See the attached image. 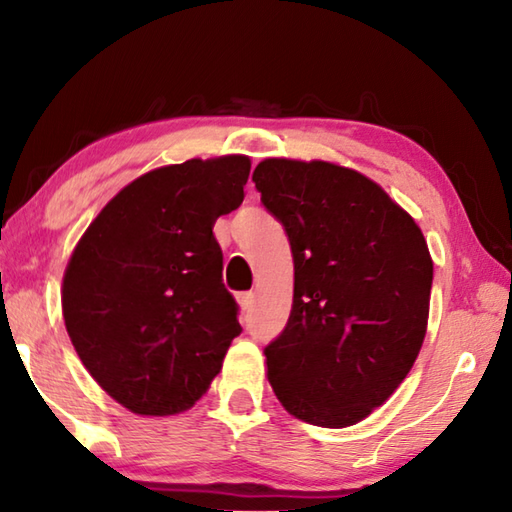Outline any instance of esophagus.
Masks as SVG:
<instances>
[{
	"label": "esophagus",
	"mask_w": 512,
	"mask_h": 512,
	"mask_svg": "<svg viewBox=\"0 0 512 512\" xmlns=\"http://www.w3.org/2000/svg\"><path fill=\"white\" fill-rule=\"evenodd\" d=\"M239 304H242L244 310H250L255 304V293H242L239 295Z\"/></svg>",
	"instance_id": "obj_1"
}]
</instances>
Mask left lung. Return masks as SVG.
Wrapping results in <instances>:
<instances>
[{
    "label": "left lung",
    "mask_w": 512,
    "mask_h": 512,
    "mask_svg": "<svg viewBox=\"0 0 512 512\" xmlns=\"http://www.w3.org/2000/svg\"><path fill=\"white\" fill-rule=\"evenodd\" d=\"M253 182L295 264L288 324L264 348L268 382L302 422L353 426L395 393L424 344L426 239L357 170L273 157L257 164Z\"/></svg>",
    "instance_id": "8db88e82"
}]
</instances>
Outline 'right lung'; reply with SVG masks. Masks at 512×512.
I'll return each mask as SVG.
<instances>
[{"mask_svg": "<svg viewBox=\"0 0 512 512\" xmlns=\"http://www.w3.org/2000/svg\"><path fill=\"white\" fill-rule=\"evenodd\" d=\"M248 173L246 155L150 170L110 199L70 255V342L95 382L137 415L193 406L242 333L213 226L244 202Z\"/></svg>", "mask_w": 512, "mask_h": 512, "instance_id": "right-lung-1", "label": "right lung"}]
</instances>
